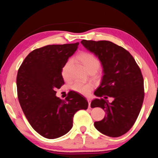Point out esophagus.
Returning <instances> with one entry per match:
<instances>
[{
  "label": "esophagus",
  "mask_w": 158,
  "mask_h": 158,
  "mask_svg": "<svg viewBox=\"0 0 158 158\" xmlns=\"http://www.w3.org/2000/svg\"><path fill=\"white\" fill-rule=\"evenodd\" d=\"M87 101H88V102H89V107H90V102H91V99L87 98Z\"/></svg>",
  "instance_id": "34e87169"
}]
</instances>
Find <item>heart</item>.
Returning a JSON list of instances; mask_svg holds the SVG:
<instances>
[{
  "mask_svg": "<svg viewBox=\"0 0 158 158\" xmlns=\"http://www.w3.org/2000/svg\"><path fill=\"white\" fill-rule=\"evenodd\" d=\"M77 59L82 63L85 69L89 73H95L100 67V61L98 58L90 52H81L77 56ZM71 65V61H68L62 69V77L64 79H68V70ZM93 88V85L89 83H83L79 81H74L71 85V89L74 91L88 95L90 94Z\"/></svg>",
  "mask_w": 158,
  "mask_h": 158,
  "instance_id": "1",
  "label": "heart"
}]
</instances>
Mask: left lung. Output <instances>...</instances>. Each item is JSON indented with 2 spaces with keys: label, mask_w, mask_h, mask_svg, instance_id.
Here are the masks:
<instances>
[{
  "label": "left lung",
  "mask_w": 158,
  "mask_h": 158,
  "mask_svg": "<svg viewBox=\"0 0 158 158\" xmlns=\"http://www.w3.org/2000/svg\"><path fill=\"white\" fill-rule=\"evenodd\" d=\"M81 43L98 56L103 67L104 75L94 94L105 99H95L90 106L103 109L106 116L95 122V127L103 135L120 137L133 126L143 105L141 69L129 52L113 42L83 40ZM108 96L114 98L111 103L105 100Z\"/></svg>",
  "instance_id": "8db88e82"
}]
</instances>
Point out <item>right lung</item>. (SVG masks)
I'll return each instance as SVG.
<instances>
[{"instance_id": "obj_1", "label": "right lung", "mask_w": 158, "mask_h": 158, "mask_svg": "<svg viewBox=\"0 0 158 158\" xmlns=\"http://www.w3.org/2000/svg\"><path fill=\"white\" fill-rule=\"evenodd\" d=\"M79 42L47 45L31 52L19 68V102L32 127L42 137L58 138L73 125L77 111L87 109L85 98L73 90L65 100L56 96L64 84L62 69L76 52Z\"/></svg>"}]
</instances>
